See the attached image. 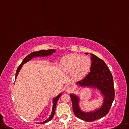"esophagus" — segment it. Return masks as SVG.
I'll list each match as a JSON object with an SVG mask.
<instances>
[{
	"instance_id": "esophagus-1",
	"label": "esophagus",
	"mask_w": 129,
	"mask_h": 129,
	"mask_svg": "<svg viewBox=\"0 0 129 129\" xmlns=\"http://www.w3.org/2000/svg\"><path fill=\"white\" fill-rule=\"evenodd\" d=\"M66 91L68 92H70L73 91V88L71 87H67L66 88Z\"/></svg>"
}]
</instances>
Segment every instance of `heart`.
<instances>
[{
    "instance_id": "1",
    "label": "heart",
    "mask_w": 129,
    "mask_h": 129,
    "mask_svg": "<svg viewBox=\"0 0 129 129\" xmlns=\"http://www.w3.org/2000/svg\"><path fill=\"white\" fill-rule=\"evenodd\" d=\"M91 61L87 56L79 54H70L64 56L61 61V67L65 72L72 71V76L76 79L84 76L91 67Z\"/></svg>"
}]
</instances>
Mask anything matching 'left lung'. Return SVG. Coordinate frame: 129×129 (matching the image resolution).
I'll use <instances>...</instances> for the list:
<instances>
[{"label": "left lung", "instance_id": "1", "mask_svg": "<svg viewBox=\"0 0 129 129\" xmlns=\"http://www.w3.org/2000/svg\"><path fill=\"white\" fill-rule=\"evenodd\" d=\"M91 55L92 63L90 72L83 80L77 82V84L80 86L92 87L100 90L104 96L102 106L100 109L93 111L83 112L79 106V98L74 94L70 95L75 115L86 122L94 121L107 115L115 96L113 78L111 72L102 59L93 54Z\"/></svg>", "mask_w": 129, "mask_h": 129}]
</instances>
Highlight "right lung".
Here are the masks:
<instances>
[{
  "instance_id": "right-lung-1",
  "label": "right lung",
  "mask_w": 129,
  "mask_h": 129,
  "mask_svg": "<svg viewBox=\"0 0 129 129\" xmlns=\"http://www.w3.org/2000/svg\"><path fill=\"white\" fill-rule=\"evenodd\" d=\"M55 52H56V50H54V49H49V50H40V51H38V52H32L30 54L27 55V56L23 59V60L22 61L21 64L19 65V67H18V68H17V72H16V73H15V79H16V78H17V76L18 74V72H19V71L20 70V69H21V68H22V65H23V64H24V63L27 62V61H30V60H31L32 58H33V57H39V56H41V57L48 56H49V55H50V54H52V53H53ZM61 95H62V93H61L60 94H59L57 96L54 98L53 100V105L52 112V114H51L50 116L49 117L48 119L46 120L45 121H44L43 122H40V123H40V124L45 123H46V122H48L49 121H50V120L52 119L53 118V116L54 115V113H55V110H56V107L57 101H58V99L60 98Z\"/></svg>"
}]
</instances>
